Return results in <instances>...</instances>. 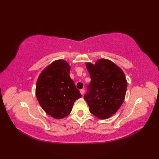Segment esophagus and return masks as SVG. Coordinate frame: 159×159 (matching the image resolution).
<instances>
[{
    "label": "esophagus",
    "instance_id": "obj_1",
    "mask_svg": "<svg viewBox=\"0 0 159 159\" xmlns=\"http://www.w3.org/2000/svg\"><path fill=\"white\" fill-rule=\"evenodd\" d=\"M80 93H81V95H83L84 94V93H85V90H84V89H81V90H80Z\"/></svg>",
    "mask_w": 159,
    "mask_h": 159
}]
</instances>
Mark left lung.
<instances>
[{"label": "left lung", "instance_id": "left-lung-1", "mask_svg": "<svg viewBox=\"0 0 159 159\" xmlns=\"http://www.w3.org/2000/svg\"><path fill=\"white\" fill-rule=\"evenodd\" d=\"M91 77L89 92L84 99L89 111L100 119L111 117L123 104L127 81L123 70L113 61L99 59L95 64L86 63Z\"/></svg>", "mask_w": 159, "mask_h": 159}]
</instances>
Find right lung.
Returning <instances> with one entry per match:
<instances>
[{
  "label": "right lung",
  "mask_w": 159,
  "mask_h": 159,
  "mask_svg": "<svg viewBox=\"0 0 159 159\" xmlns=\"http://www.w3.org/2000/svg\"><path fill=\"white\" fill-rule=\"evenodd\" d=\"M70 71L68 62L57 60L48 66L37 80L38 102L48 115L57 119L68 116L75 101L81 98L80 91L70 78Z\"/></svg>",
  "instance_id": "right-lung-1"
}]
</instances>
